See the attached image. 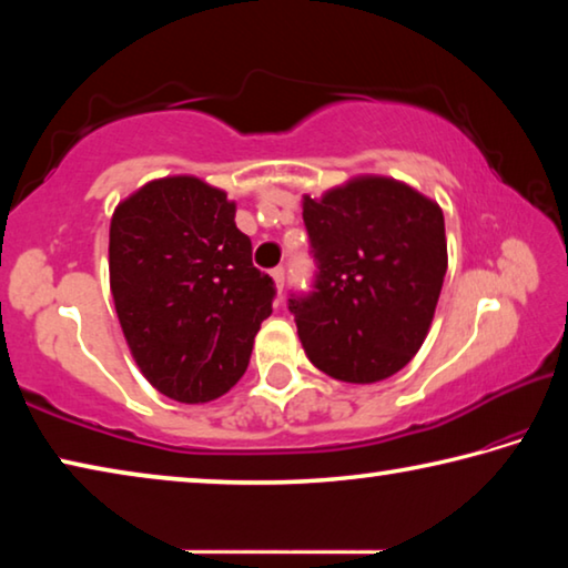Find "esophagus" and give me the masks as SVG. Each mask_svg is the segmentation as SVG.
Masks as SVG:
<instances>
[{
  "instance_id": "34e87169",
  "label": "esophagus",
  "mask_w": 568,
  "mask_h": 568,
  "mask_svg": "<svg viewBox=\"0 0 568 568\" xmlns=\"http://www.w3.org/2000/svg\"><path fill=\"white\" fill-rule=\"evenodd\" d=\"M271 275H273V281H275L277 293H283V285H285V271H283V267H275Z\"/></svg>"
}]
</instances>
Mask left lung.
Segmentation results:
<instances>
[{
  "instance_id": "left-lung-1",
  "label": "left lung",
  "mask_w": 568,
  "mask_h": 568,
  "mask_svg": "<svg viewBox=\"0 0 568 568\" xmlns=\"http://www.w3.org/2000/svg\"><path fill=\"white\" fill-rule=\"evenodd\" d=\"M318 263L315 291L291 297L315 368L345 383H378L426 341L448 267L444 210L393 178L358 175L303 195Z\"/></svg>"
}]
</instances>
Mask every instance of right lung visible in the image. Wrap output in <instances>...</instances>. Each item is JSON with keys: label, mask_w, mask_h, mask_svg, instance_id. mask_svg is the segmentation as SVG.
I'll return each mask as SVG.
<instances>
[{"label": "right lung", "mask_w": 568, "mask_h": 568, "mask_svg": "<svg viewBox=\"0 0 568 568\" xmlns=\"http://www.w3.org/2000/svg\"><path fill=\"white\" fill-rule=\"evenodd\" d=\"M110 291L142 376L180 403L243 378L275 297L233 200L192 175L150 180L114 207Z\"/></svg>", "instance_id": "1"}]
</instances>
